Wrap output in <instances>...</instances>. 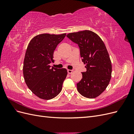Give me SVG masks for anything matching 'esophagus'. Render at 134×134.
<instances>
[{
    "instance_id": "1",
    "label": "esophagus",
    "mask_w": 134,
    "mask_h": 134,
    "mask_svg": "<svg viewBox=\"0 0 134 134\" xmlns=\"http://www.w3.org/2000/svg\"><path fill=\"white\" fill-rule=\"evenodd\" d=\"M72 70H68V74H70L72 73Z\"/></svg>"
}]
</instances>
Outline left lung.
<instances>
[{
	"label": "left lung",
	"mask_w": 134,
	"mask_h": 134,
	"mask_svg": "<svg viewBox=\"0 0 134 134\" xmlns=\"http://www.w3.org/2000/svg\"><path fill=\"white\" fill-rule=\"evenodd\" d=\"M78 44L82 62L87 71L82 72V79L76 84L81 95L94 98L105 91L110 82L112 64L103 41L94 32L84 30L66 35Z\"/></svg>",
	"instance_id": "obj_1"
}]
</instances>
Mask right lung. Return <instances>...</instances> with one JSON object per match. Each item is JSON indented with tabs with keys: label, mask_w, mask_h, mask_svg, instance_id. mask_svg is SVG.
<instances>
[{
	"label": "right lung",
	"mask_w": 134,
	"mask_h": 134,
	"mask_svg": "<svg viewBox=\"0 0 134 134\" xmlns=\"http://www.w3.org/2000/svg\"><path fill=\"white\" fill-rule=\"evenodd\" d=\"M66 34H43L36 36L27 46L23 72L26 84L36 96L45 100L54 98L62 91L68 72L66 69L51 68L54 52Z\"/></svg>",
	"instance_id": "right-lung-1"
}]
</instances>
